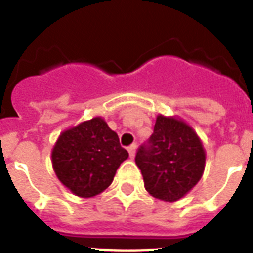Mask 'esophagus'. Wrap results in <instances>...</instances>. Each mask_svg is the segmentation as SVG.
<instances>
[{"instance_id":"1","label":"esophagus","mask_w":253,"mask_h":253,"mask_svg":"<svg viewBox=\"0 0 253 253\" xmlns=\"http://www.w3.org/2000/svg\"><path fill=\"white\" fill-rule=\"evenodd\" d=\"M136 148H137L136 144H132L128 148V152H129V156H130V158L134 157V154H136Z\"/></svg>"}]
</instances>
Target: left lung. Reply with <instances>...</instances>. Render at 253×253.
Wrapping results in <instances>:
<instances>
[{
	"label": "left lung",
	"mask_w": 253,
	"mask_h": 253,
	"mask_svg": "<svg viewBox=\"0 0 253 253\" xmlns=\"http://www.w3.org/2000/svg\"><path fill=\"white\" fill-rule=\"evenodd\" d=\"M136 164L150 195L175 202L202 178L206 152L197 132L187 123L158 115L153 134L137 152Z\"/></svg>",
	"instance_id": "obj_1"
}]
</instances>
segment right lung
Returning <instances> with one entry per match:
<instances>
[{
  "label": "right lung",
  "instance_id": "1",
  "mask_svg": "<svg viewBox=\"0 0 253 253\" xmlns=\"http://www.w3.org/2000/svg\"><path fill=\"white\" fill-rule=\"evenodd\" d=\"M128 157L117 133L103 117H93L63 130L51 152L58 179L80 198L103 193Z\"/></svg>",
  "mask_w": 253,
  "mask_h": 253
}]
</instances>
